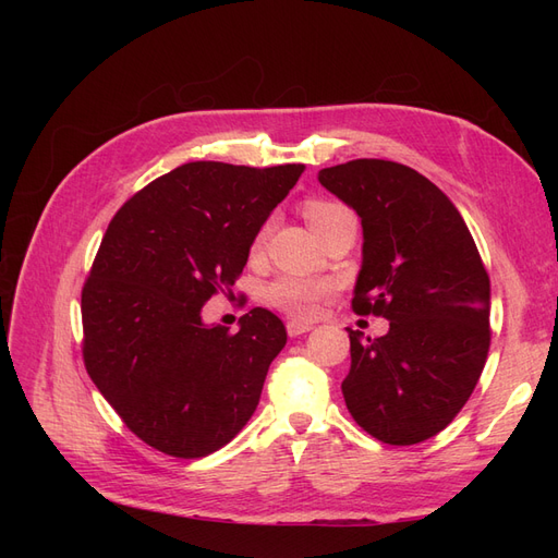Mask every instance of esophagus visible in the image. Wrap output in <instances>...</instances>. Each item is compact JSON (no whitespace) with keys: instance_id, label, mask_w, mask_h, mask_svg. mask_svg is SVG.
<instances>
[{"instance_id":"1","label":"esophagus","mask_w":558,"mask_h":558,"mask_svg":"<svg viewBox=\"0 0 558 558\" xmlns=\"http://www.w3.org/2000/svg\"><path fill=\"white\" fill-rule=\"evenodd\" d=\"M286 330H289L291 337H298V335L310 332L312 324H305V320H289V324H286Z\"/></svg>"}]
</instances>
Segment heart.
<instances>
[{
    "label": "heart",
    "mask_w": 558,
    "mask_h": 558,
    "mask_svg": "<svg viewBox=\"0 0 558 558\" xmlns=\"http://www.w3.org/2000/svg\"><path fill=\"white\" fill-rule=\"evenodd\" d=\"M305 216L318 234H324L326 230H330L332 226L342 223V221H356V214H353L347 205H342V202H335V199H326V197L307 199ZM269 232H272V221L267 218V221L258 228L256 238H253V242H251L253 256L265 248ZM330 293H332L330 281L286 275L267 286L265 300L269 302V307L283 312L286 316L312 318L318 312L320 302H324Z\"/></svg>",
    "instance_id": "1"
}]
</instances>
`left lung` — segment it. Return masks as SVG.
<instances>
[{
	"label": "left lung",
	"instance_id": "8db88e82",
	"mask_svg": "<svg viewBox=\"0 0 558 558\" xmlns=\"http://www.w3.org/2000/svg\"><path fill=\"white\" fill-rule=\"evenodd\" d=\"M318 181L363 223L353 312L391 320L377 340L349 328L347 410L386 445L424 442L463 410L492 347V281L475 240L451 199L408 165L359 158Z\"/></svg>",
	"mask_w": 558,
	"mask_h": 558
}]
</instances>
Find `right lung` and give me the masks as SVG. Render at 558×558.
Listing matches in <instances>:
<instances>
[{
    "label": "right lung",
    "mask_w": 558,
    "mask_h": 558,
    "mask_svg": "<svg viewBox=\"0 0 558 558\" xmlns=\"http://www.w3.org/2000/svg\"><path fill=\"white\" fill-rule=\"evenodd\" d=\"M302 172L298 162H185L111 218L81 291V351L99 393L148 447L202 459L256 412L283 324L256 307L230 332L199 314L232 295L258 228Z\"/></svg>",
    "instance_id": "add662e5"
}]
</instances>
